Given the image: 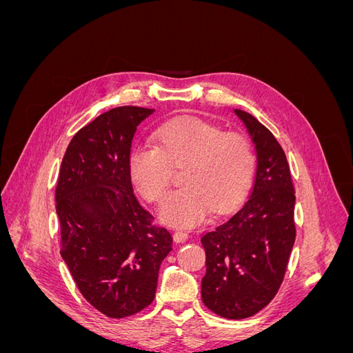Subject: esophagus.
I'll list each match as a JSON object with an SVG mask.
<instances>
[{"mask_svg":"<svg viewBox=\"0 0 353 353\" xmlns=\"http://www.w3.org/2000/svg\"><path fill=\"white\" fill-rule=\"evenodd\" d=\"M172 237H174L175 243H184L185 240H188V234L183 232V231H175Z\"/></svg>","mask_w":353,"mask_h":353,"instance_id":"1","label":"esophagus"}]
</instances>
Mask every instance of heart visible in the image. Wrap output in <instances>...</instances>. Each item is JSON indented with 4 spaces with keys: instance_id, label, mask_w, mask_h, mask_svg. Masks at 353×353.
<instances>
[{
    "instance_id": "1",
    "label": "heart",
    "mask_w": 353,
    "mask_h": 353,
    "mask_svg": "<svg viewBox=\"0 0 353 353\" xmlns=\"http://www.w3.org/2000/svg\"><path fill=\"white\" fill-rule=\"evenodd\" d=\"M153 144L135 145L128 169L138 193L159 203L170 184L172 168L185 166L181 178L185 187L170 193L159 210L160 221L168 225L194 228L212 209L225 212L248 193L256 159L245 135L184 117L156 130Z\"/></svg>"
}]
</instances>
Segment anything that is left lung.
Masks as SVG:
<instances>
[{"label":"left lung","instance_id":"8db88e82","mask_svg":"<svg viewBox=\"0 0 353 353\" xmlns=\"http://www.w3.org/2000/svg\"><path fill=\"white\" fill-rule=\"evenodd\" d=\"M234 113L248 128L258 166L244 205L201 237V299L216 315L243 319L268 305L283 283L296 239V197L285 153L272 132L250 113Z\"/></svg>","mask_w":353,"mask_h":353}]
</instances>
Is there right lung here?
I'll return each mask as SVG.
<instances>
[{
  "mask_svg": "<svg viewBox=\"0 0 353 353\" xmlns=\"http://www.w3.org/2000/svg\"><path fill=\"white\" fill-rule=\"evenodd\" d=\"M154 109L122 105L73 135L56 187L60 254L87 301L110 318L143 311L172 250L166 228L134 196L128 169L137 126Z\"/></svg>",
  "mask_w": 353,
  "mask_h": 353,
  "instance_id": "1",
  "label": "right lung"
}]
</instances>
